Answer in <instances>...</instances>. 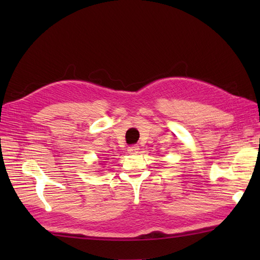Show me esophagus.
I'll return each mask as SVG.
<instances>
[{
    "instance_id": "obj_1",
    "label": "esophagus",
    "mask_w": 260,
    "mask_h": 260,
    "mask_svg": "<svg viewBox=\"0 0 260 260\" xmlns=\"http://www.w3.org/2000/svg\"><path fill=\"white\" fill-rule=\"evenodd\" d=\"M139 150H140V146L137 144H133V145L128 146V148H127V151H128L129 153H137V152H139Z\"/></svg>"
}]
</instances>
